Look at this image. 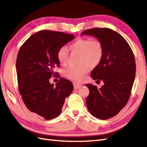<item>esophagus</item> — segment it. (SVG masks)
<instances>
[{
  "mask_svg": "<svg viewBox=\"0 0 147 147\" xmlns=\"http://www.w3.org/2000/svg\"><path fill=\"white\" fill-rule=\"evenodd\" d=\"M81 87V85H77V84H74V89H78Z\"/></svg>",
  "mask_w": 147,
  "mask_h": 147,
  "instance_id": "esophagus-1",
  "label": "esophagus"
}]
</instances>
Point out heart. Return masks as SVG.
<instances>
[{"mask_svg": "<svg viewBox=\"0 0 147 147\" xmlns=\"http://www.w3.org/2000/svg\"><path fill=\"white\" fill-rule=\"evenodd\" d=\"M69 50L73 53H80V62L83 64L80 66H71L65 71V76L74 82L80 83L85 79L88 70V65L91 67H96L101 61L103 56V47L99 40H91L90 38H79L71 43ZM69 50L64 46L59 48L57 59L60 64H67Z\"/></svg>", "mask_w": 147, "mask_h": 147, "instance_id": "b5f03b06", "label": "heart"}]
</instances>
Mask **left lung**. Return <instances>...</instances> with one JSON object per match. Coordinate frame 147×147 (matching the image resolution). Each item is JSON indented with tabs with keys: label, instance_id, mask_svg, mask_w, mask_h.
<instances>
[{
	"label": "left lung",
	"instance_id": "left-lung-1",
	"mask_svg": "<svg viewBox=\"0 0 147 147\" xmlns=\"http://www.w3.org/2000/svg\"><path fill=\"white\" fill-rule=\"evenodd\" d=\"M83 35L96 37L103 47L101 61L90 75L94 80H101L104 85L97 88L90 83L86 85L90 92L86 105L94 117L110 119L119 113L130 97L136 74L134 54L125 39L110 28H90L83 31Z\"/></svg>",
	"mask_w": 147,
	"mask_h": 147
}]
</instances>
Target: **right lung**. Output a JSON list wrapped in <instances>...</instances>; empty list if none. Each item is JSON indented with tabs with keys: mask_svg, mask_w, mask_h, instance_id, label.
Here are the masks:
<instances>
[{
	"mask_svg": "<svg viewBox=\"0 0 147 147\" xmlns=\"http://www.w3.org/2000/svg\"><path fill=\"white\" fill-rule=\"evenodd\" d=\"M62 32L44 30L31 36L20 48L16 59L18 88L28 110L46 120L61 113L65 99L73 90L68 80L61 78L51 84L49 80L59 67L57 52L60 47L74 38Z\"/></svg>",
	"mask_w": 147,
	"mask_h": 147,
	"instance_id": "obj_1",
	"label": "right lung"
}]
</instances>
